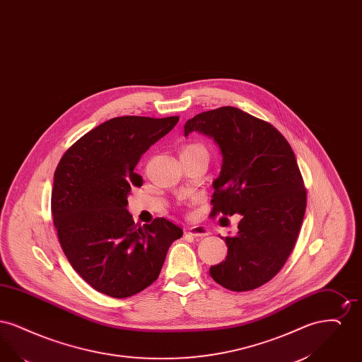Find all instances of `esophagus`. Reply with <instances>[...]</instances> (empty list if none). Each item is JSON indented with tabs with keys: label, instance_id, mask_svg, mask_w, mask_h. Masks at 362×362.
<instances>
[{
	"label": "esophagus",
	"instance_id": "1",
	"mask_svg": "<svg viewBox=\"0 0 362 362\" xmlns=\"http://www.w3.org/2000/svg\"><path fill=\"white\" fill-rule=\"evenodd\" d=\"M187 233L194 238H205L207 235H210V230L204 225H195L187 229Z\"/></svg>",
	"mask_w": 362,
	"mask_h": 362
}]
</instances>
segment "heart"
<instances>
[{
  "mask_svg": "<svg viewBox=\"0 0 362 362\" xmlns=\"http://www.w3.org/2000/svg\"><path fill=\"white\" fill-rule=\"evenodd\" d=\"M189 152H202V153L207 155L205 146L201 145V144H189L182 149V153H189Z\"/></svg>",
  "mask_w": 362,
  "mask_h": 362,
  "instance_id": "heart-1",
  "label": "heart"
}]
</instances>
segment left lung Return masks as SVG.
Masks as SVG:
<instances>
[{
    "mask_svg": "<svg viewBox=\"0 0 362 362\" xmlns=\"http://www.w3.org/2000/svg\"><path fill=\"white\" fill-rule=\"evenodd\" d=\"M213 138L223 155L213 180V214L233 216L236 236H226V259L210 276L229 291H252L282 269L297 240L307 192L292 148L267 122L236 107H220L186 122L185 137Z\"/></svg>",
    "mask_w": 362,
    "mask_h": 362,
    "instance_id": "1",
    "label": "left lung"
}]
</instances>
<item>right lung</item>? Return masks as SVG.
I'll return each mask as SVG.
<instances>
[{
  "label": "right lung",
  "mask_w": 362,
  "mask_h": 362,
  "mask_svg": "<svg viewBox=\"0 0 362 362\" xmlns=\"http://www.w3.org/2000/svg\"><path fill=\"white\" fill-rule=\"evenodd\" d=\"M179 117H118L76 141L62 156L52 191L54 225L71 267L98 292L124 298L157 279L170 245L183 235L165 218L134 223L127 211L134 173Z\"/></svg>",
  "instance_id": "add662e5"
}]
</instances>
